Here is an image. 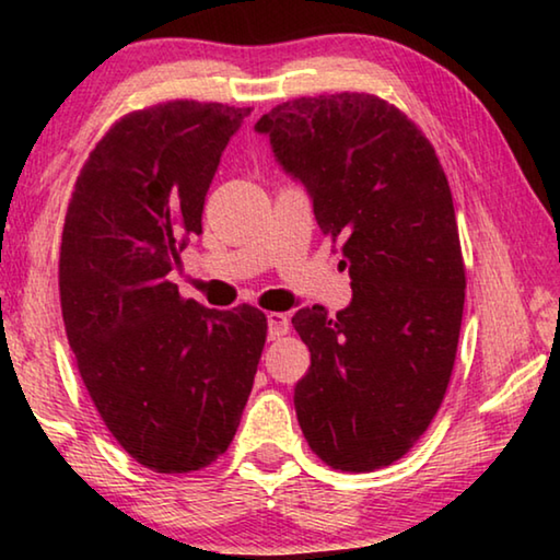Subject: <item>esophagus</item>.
Segmentation results:
<instances>
[{"label":"esophagus","mask_w":560,"mask_h":560,"mask_svg":"<svg viewBox=\"0 0 560 560\" xmlns=\"http://www.w3.org/2000/svg\"><path fill=\"white\" fill-rule=\"evenodd\" d=\"M267 328H269V338L277 340L289 330V318L287 314H279V311H271L267 314Z\"/></svg>","instance_id":"esophagus-1"}]
</instances>
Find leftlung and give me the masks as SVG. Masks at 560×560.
<instances>
[{"instance_id":"obj_1","label":"left lung","mask_w":560,"mask_h":560,"mask_svg":"<svg viewBox=\"0 0 560 560\" xmlns=\"http://www.w3.org/2000/svg\"><path fill=\"white\" fill-rule=\"evenodd\" d=\"M254 130L303 185L320 230L343 240L350 299L291 318L311 350L293 405L308 447L340 471L387 467L447 393L464 264L447 175L430 140L371 93L293 98Z\"/></svg>"}]
</instances>
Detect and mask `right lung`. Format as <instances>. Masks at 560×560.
<instances>
[{
	"instance_id": "right-lung-1",
	"label": "right lung",
	"mask_w": 560,
	"mask_h": 560,
	"mask_svg": "<svg viewBox=\"0 0 560 560\" xmlns=\"http://www.w3.org/2000/svg\"><path fill=\"white\" fill-rule=\"evenodd\" d=\"M249 108L173 101L113 126L75 179L59 261L79 373L113 438L163 474L226 452L267 340L254 306L179 299L170 271Z\"/></svg>"
}]
</instances>
